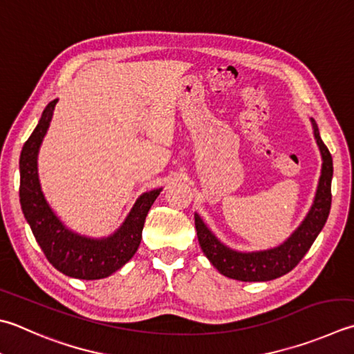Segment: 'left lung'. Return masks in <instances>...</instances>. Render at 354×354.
<instances>
[{"label":"left lung","mask_w":354,"mask_h":354,"mask_svg":"<svg viewBox=\"0 0 354 354\" xmlns=\"http://www.w3.org/2000/svg\"><path fill=\"white\" fill-rule=\"evenodd\" d=\"M310 122L322 157L321 177H319L315 200H313L308 212L301 225L281 245L257 251H239L230 248L228 245L220 242L218 237L208 228V225L197 212L194 214L200 248L220 274L242 282H266L281 277L301 262L319 232L322 231L331 208L333 158L328 148L319 136L316 120L310 118Z\"/></svg>","instance_id":"left-lung-1"}]
</instances>
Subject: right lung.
I'll return each instance as SVG.
<instances>
[{
  "instance_id": "right-lung-1",
  "label": "right lung",
  "mask_w": 354,
  "mask_h": 354,
  "mask_svg": "<svg viewBox=\"0 0 354 354\" xmlns=\"http://www.w3.org/2000/svg\"><path fill=\"white\" fill-rule=\"evenodd\" d=\"M58 98L46 106L19 156V203L35 240L52 266L63 274L97 281L128 263L142 242L146 216L163 188L140 196L123 223L106 237H89L68 228L46 200L38 178V152Z\"/></svg>"
}]
</instances>
